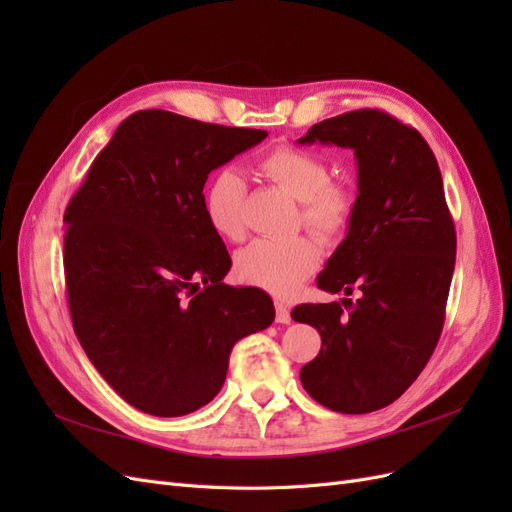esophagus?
<instances>
[{"label": "esophagus", "instance_id": "1", "mask_svg": "<svg viewBox=\"0 0 512 512\" xmlns=\"http://www.w3.org/2000/svg\"><path fill=\"white\" fill-rule=\"evenodd\" d=\"M275 320L280 322V324H288L292 320L290 318V309H288L286 303H282V301L275 303Z\"/></svg>", "mask_w": 512, "mask_h": 512}]
</instances>
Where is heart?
Instances as JSON below:
<instances>
[{"mask_svg": "<svg viewBox=\"0 0 512 512\" xmlns=\"http://www.w3.org/2000/svg\"><path fill=\"white\" fill-rule=\"evenodd\" d=\"M258 173L299 200V222L320 241L333 243L346 235L354 215V194L348 185L329 179V166L316 153L280 145L258 160ZM245 203V181L232 168L220 170L205 188L207 222L228 241L245 235ZM320 258L312 237L256 239L237 254L235 273L243 284L290 294L320 267Z\"/></svg>", "mask_w": 512, "mask_h": 512, "instance_id": "obj_1", "label": "heart"}]
</instances>
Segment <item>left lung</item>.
Returning a JSON list of instances; mask_svg holds the SVG:
<instances>
[{
	"label": "left lung",
	"mask_w": 512,
	"mask_h": 512,
	"mask_svg": "<svg viewBox=\"0 0 512 512\" xmlns=\"http://www.w3.org/2000/svg\"><path fill=\"white\" fill-rule=\"evenodd\" d=\"M299 143L348 147L359 166L348 235L318 275L320 290H356L359 299L292 309V320L322 337L301 384L329 410L367 414L401 397L436 350L455 271V224L431 147L393 115L350 111L316 123Z\"/></svg>",
	"instance_id": "1"
}]
</instances>
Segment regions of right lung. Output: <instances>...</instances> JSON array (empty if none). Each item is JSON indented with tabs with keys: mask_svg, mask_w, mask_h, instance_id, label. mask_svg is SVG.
I'll return each instance as SVG.
<instances>
[{
	"mask_svg": "<svg viewBox=\"0 0 512 512\" xmlns=\"http://www.w3.org/2000/svg\"><path fill=\"white\" fill-rule=\"evenodd\" d=\"M265 138V130L138 111L66 207L74 333L136 410L183 416L209 404L232 346L275 318L265 290L222 282L232 260L203 207L211 170Z\"/></svg>",
	"mask_w": 512,
	"mask_h": 512,
	"instance_id": "right-lung-1",
	"label": "right lung"
}]
</instances>
